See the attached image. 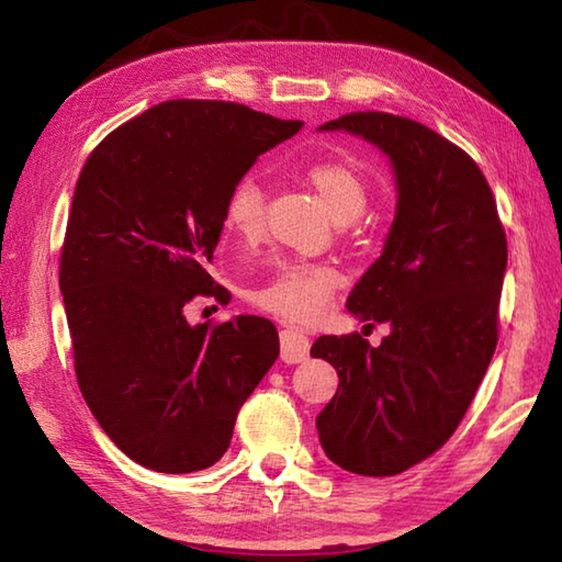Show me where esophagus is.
<instances>
[{"instance_id":"34e87169","label":"esophagus","mask_w":562,"mask_h":562,"mask_svg":"<svg viewBox=\"0 0 562 562\" xmlns=\"http://www.w3.org/2000/svg\"><path fill=\"white\" fill-rule=\"evenodd\" d=\"M280 345H282V361H288V364H300L310 357V339L302 335L297 329H282L280 335Z\"/></svg>"}]
</instances>
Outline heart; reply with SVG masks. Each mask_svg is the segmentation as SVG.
Masks as SVG:
<instances>
[{
	"mask_svg": "<svg viewBox=\"0 0 562 562\" xmlns=\"http://www.w3.org/2000/svg\"><path fill=\"white\" fill-rule=\"evenodd\" d=\"M307 180L335 221L355 217L367 205V186L357 170L341 164L307 168ZM265 225V193L258 180L245 176L225 201V227L245 243L258 240ZM339 274L327 265L278 262L268 280L250 292V300L272 315L292 322H312L329 307Z\"/></svg>",
	"mask_w": 562,
	"mask_h": 562,
	"instance_id": "heart-1",
	"label": "heart"
}]
</instances>
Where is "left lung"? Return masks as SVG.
Returning a JSON list of instances; mask_svg holds the SVG:
<instances>
[{
    "instance_id": "8db88e82",
    "label": "left lung",
    "mask_w": 562,
    "mask_h": 562,
    "mask_svg": "<svg viewBox=\"0 0 562 562\" xmlns=\"http://www.w3.org/2000/svg\"><path fill=\"white\" fill-rule=\"evenodd\" d=\"M392 160L396 213L384 250L347 297L392 331L372 347L325 335L310 355L339 374L317 416L327 459L359 475H396L451 439L498 341L508 245L496 198L473 158L404 116L359 111L322 123Z\"/></svg>"
}]
</instances>
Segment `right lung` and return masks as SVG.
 <instances>
[{
    "instance_id": "right-lung-1",
    "label": "right lung",
    "mask_w": 562,
    "mask_h": 562,
    "mask_svg": "<svg viewBox=\"0 0 562 562\" xmlns=\"http://www.w3.org/2000/svg\"><path fill=\"white\" fill-rule=\"evenodd\" d=\"M300 128L243 103L166 101L111 131L76 180L59 268L76 382L109 439L150 471L221 461L280 355L270 319L188 325L183 307L227 302L207 274L227 193Z\"/></svg>"
}]
</instances>
